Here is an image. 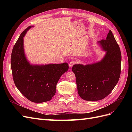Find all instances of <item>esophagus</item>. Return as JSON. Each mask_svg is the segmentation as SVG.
<instances>
[{
	"mask_svg": "<svg viewBox=\"0 0 132 132\" xmlns=\"http://www.w3.org/2000/svg\"><path fill=\"white\" fill-rule=\"evenodd\" d=\"M76 63V62H75V61H73V60H72V61H71L70 62H69V66L70 67H72Z\"/></svg>",
	"mask_w": 132,
	"mask_h": 132,
	"instance_id": "34e87169",
	"label": "esophagus"
}]
</instances>
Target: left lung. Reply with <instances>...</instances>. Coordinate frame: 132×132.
Returning a JSON list of instances; mask_svg holds the SVG:
<instances>
[{"label":"left lung","instance_id":"left-lung-1","mask_svg":"<svg viewBox=\"0 0 132 132\" xmlns=\"http://www.w3.org/2000/svg\"><path fill=\"white\" fill-rule=\"evenodd\" d=\"M98 42L106 52L100 62L86 65L75 64L72 67L79 95L86 101L105 98L114 88L121 75V50L112 31L110 30L106 39Z\"/></svg>","mask_w":132,"mask_h":132}]
</instances>
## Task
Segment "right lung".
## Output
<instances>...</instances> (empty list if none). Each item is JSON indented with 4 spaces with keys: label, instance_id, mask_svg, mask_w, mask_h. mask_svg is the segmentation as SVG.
<instances>
[{
    "label": "right lung",
    "instance_id": "1",
    "mask_svg": "<svg viewBox=\"0 0 132 132\" xmlns=\"http://www.w3.org/2000/svg\"><path fill=\"white\" fill-rule=\"evenodd\" d=\"M30 26L20 36L11 52V66L15 86L30 101L35 103L48 101L56 92L57 84L68 70V64L31 65L23 51V38Z\"/></svg>",
    "mask_w": 132,
    "mask_h": 132
}]
</instances>
